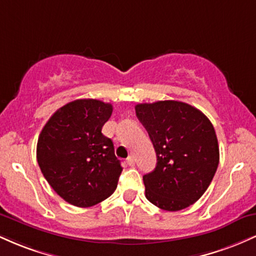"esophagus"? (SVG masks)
Wrapping results in <instances>:
<instances>
[{"instance_id":"esophagus-1","label":"esophagus","mask_w":256,"mask_h":256,"mask_svg":"<svg viewBox=\"0 0 256 256\" xmlns=\"http://www.w3.org/2000/svg\"><path fill=\"white\" fill-rule=\"evenodd\" d=\"M126 162H128V166L134 167V158H132V156H128V158H126Z\"/></svg>"}]
</instances>
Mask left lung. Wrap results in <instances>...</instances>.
I'll use <instances>...</instances> for the list:
<instances>
[{"instance_id":"obj_1","label":"left lung","mask_w":256,"mask_h":256,"mask_svg":"<svg viewBox=\"0 0 256 256\" xmlns=\"http://www.w3.org/2000/svg\"><path fill=\"white\" fill-rule=\"evenodd\" d=\"M134 110L158 158L154 171L143 176L146 198L168 212L195 204L219 165L212 122L198 108L172 100L140 104Z\"/></svg>"}]
</instances>
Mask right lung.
Listing matches in <instances>:
<instances>
[{
  "label": "right lung",
  "instance_id": "right-lung-1",
  "mask_svg": "<svg viewBox=\"0 0 256 256\" xmlns=\"http://www.w3.org/2000/svg\"><path fill=\"white\" fill-rule=\"evenodd\" d=\"M112 112V104L100 100H76L58 108L38 137L44 178L73 206H95L116 189L122 167L112 140L102 134Z\"/></svg>",
  "mask_w": 256,
  "mask_h": 256
}]
</instances>
